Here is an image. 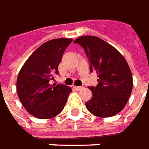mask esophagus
I'll use <instances>...</instances> for the list:
<instances>
[{"label":"esophagus","mask_w":149,"mask_h":149,"mask_svg":"<svg viewBox=\"0 0 149 149\" xmlns=\"http://www.w3.org/2000/svg\"><path fill=\"white\" fill-rule=\"evenodd\" d=\"M84 87L83 86H75V89L77 91H81Z\"/></svg>","instance_id":"obj_1"}]
</instances>
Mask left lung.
Listing matches in <instances>:
<instances>
[{
  "instance_id": "8db88e82",
  "label": "left lung",
  "mask_w": 149,
  "mask_h": 149,
  "mask_svg": "<svg viewBox=\"0 0 149 149\" xmlns=\"http://www.w3.org/2000/svg\"><path fill=\"white\" fill-rule=\"evenodd\" d=\"M74 43L84 49L90 71L99 77L96 86H89L92 96L86 102L87 110L101 118L116 116L125 108L133 89L128 63L117 49L98 37L81 36Z\"/></svg>"
}]
</instances>
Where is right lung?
<instances>
[{"mask_svg":"<svg viewBox=\"0 0 149 149\" xmlns=\"http://www.w3.org/2000/svg\"><path fill=\"white\" fill-rule=\"evenodd\" d=\"M72 39H55L39 46L19 71L16 81L19 99L30 115L38 119H51L63 110L72 92L63 84L51 85L58 75V64Z\"/></svg>","mask_w":149,"mask_h":149,"instance_id":"right-lung-1","label":"right lung"}]
</instances>
